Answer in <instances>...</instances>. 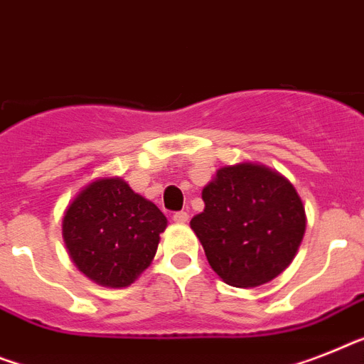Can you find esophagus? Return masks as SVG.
Segmentation results:
<instances>
[{"label":"esophagus","instance_id":"1","mask_svg":"<svg viewBox=\"0 0 364 364\" xmlns=\"http://www.w3.org/2000/svg\"><path fill=\"white\" fill-rule=\"evenodd\" d=\"M173 219H175V223H188L189 214L188 212H175V214H173Z\"/></svg>","mask_w":364,"mask_h":364}]
</instances>
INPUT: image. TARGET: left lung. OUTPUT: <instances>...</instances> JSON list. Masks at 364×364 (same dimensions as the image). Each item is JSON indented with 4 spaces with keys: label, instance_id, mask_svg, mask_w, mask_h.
Listing matches in <instances>:
<instances>
[{
    "label": "left lung",
    "instance_id": "left-lung-1",
    "mask_svg": "<svg viewBox=\"0 0 364 364\" xmlns=\"http://www.w3.org/2000/svg\"><path fill=\"white\" fill-rule=\"evenodd\" d=\"M203 200L204 212L189 225L225 283L260 287L292 262L305 234V208L279 173L257 164L221 167Z\"/></svg>",
    "mask_w": 364,
    "mask_h": 364
}]
</instances>
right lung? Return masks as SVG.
<instances>
[{
  "mask_svg": "<svg viewBox=\"0 0 364 364\" xmlns=\"http://www.w3.org/2000/svg\"><path fill=\"white\" fill-rule=\"evenodd\" d=\"M167 218L121 178L87 186L63 218V238L80 272L102 287L122 288L149 268Z\"/></svg>",
  "mask_w": 364,
  "mask_h": 364,
  "instance_id": "1",
  "label": "right lung"
}]
</instances>
